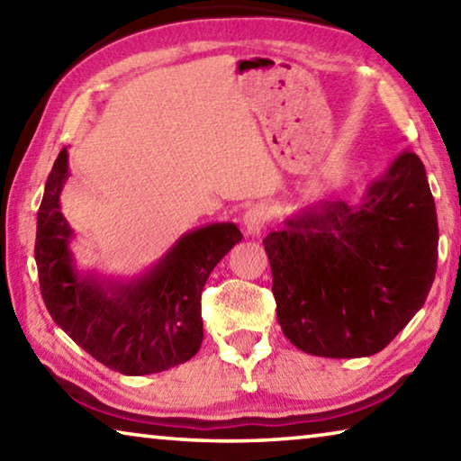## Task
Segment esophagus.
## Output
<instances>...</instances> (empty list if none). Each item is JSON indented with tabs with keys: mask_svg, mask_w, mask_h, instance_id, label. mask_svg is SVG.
Masks as SVG:
<instances>
[{
	"mask_svg": "<svg viewBox=\"0 0 461 461\" xmlns=\"http://www.w3.org/2000/svg\"><path fill=\"white\" fill-rule=\"evenodd\" d=\"M270 220L268 209L264 205H256L248 209L244 213V231L248 238H260L262 231L267 230V223Z\"/></svg>",
	"mask_w": 461,
	"mask_h": 461,
	"instance_id": "esophagus-1",
	"label": "esophagus"
}]
</instances>
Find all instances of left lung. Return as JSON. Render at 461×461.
Masks as SVG:
<instances>
[{
    "mask_svg": "<svg viewBox=\"0 0 461 461\" xmlns=\"http://www.w3.org/2000/svg\"><path fill=\"white\" fill-rule=\"evenodd\" d=\"M437 241L433 194L411 150L354 205L325 201L288 215L264 240L286 339L321 357L378 354L425 305Z\"/></svg>",
    "mask_w": 461,
    "mask_h": 461,
    "instance_id": "left-lung-1",
    "label": "left lung"
}]
</instances>
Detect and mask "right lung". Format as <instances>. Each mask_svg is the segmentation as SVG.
Returning a JSON list of instances; mask_svg holds the SVG:
<instances>
[{
  "label": "right lung",
  "instance_id": "right-lung-1",
  "mask_svg": "<svg viewBox=\"0 0 461 461\" xmlns=\"http://www.w3.org/2000/svg\"><path fill=\"white\" fill-rule=\"evenodd\" d=\"M68 175L65 148L46 178L36 223L34 258L54 323L97 362L126 376L191 360L203 341V286L217 262L241 241L238 225L217 221L189 230L134 276L83 270L71 249L75 230L60 212Z\"/></svg>",
  "mask_w": 461,
  "mask_h": 461
}]
</instances>
